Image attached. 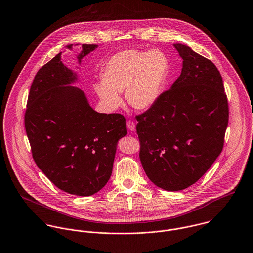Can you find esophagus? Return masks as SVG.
Listing matches in <instances>:
<instances>
[{"mask_svg": "<svg viewBox=\"0 0 253 253\" xmlns=\"http://www.w3.org/2000/svg\"><path fill=\"white\" fill-rule=\"evenodd\" d=\"M126 127L130 130V131H134L135 130V123L133 121H127L126 122Z\"/></svg>", "mask_w": 253, "mask_h": 253, "instance_id": "34e87169", "label": "esophagus"}]
</instances>
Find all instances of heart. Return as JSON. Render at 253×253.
<instances>
[{
  "label": "heart",
  "mask_w": 253,
  "mask_h": 253,
  "mask_svg": "<svg viewBox=\"0 0 253 253\" xmlns=\"http://www.w3.org/2000/svg\"><path fill=\"white\" fill-rule=\"evenodd\" d=\"M170 71L168 57L159 49L148 52L124 50L113 55L102 69V79L93 89L108 110L122 104L120 92L126 91L127 102L138 110L153 107L161 98Z\"/></svg>",
  "instance_id": "heart-1"
}]
</instances>
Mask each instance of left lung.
Wrapping results in <instances>:
<instances>
[{
	"label": "left lung",
	"mask_w": 253,
	"mask_h": 253,
	"mask_svg": "<svg viewBox=\"0 0 253 253\" xmlns=\"http://www.w3.org/2000/svg\"><path fill=\"white\" fill-rule=\"evenodd\" d=\"M181 75L159 101L137 116L140 161L150 181L168 191L195 184L220 155L228 103L216 67L182 43Z\"/></svg>",
	"instance_id": "obj_1"
}]
</instances>
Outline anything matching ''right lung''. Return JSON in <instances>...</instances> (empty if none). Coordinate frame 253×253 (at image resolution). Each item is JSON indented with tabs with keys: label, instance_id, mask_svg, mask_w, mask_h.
I'll return each instance as SVG.
<instances>
[{
	"label": "right lung",
	"instance_id": "1",
	"mask_svg": "<svg viewBox=\"0 0 253 253\" xmlns=\"http://www.w3.org/2000/svg\"><path fill=\"white\" fill-rule=\"evenodd\" d=\"M97 47L82 44L78 65ZM61 57L62 52L36 74L25 128L33 158L46 177L68 193L90 196L111 177L118 141L126 135V119L93 110L85 92L72 86L79 81L76 71Z\"/></svg>",
	"mask_w": 253,
	"mask_h": 253
}]
</instances>
